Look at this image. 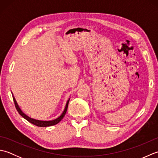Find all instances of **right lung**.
<instances>
[{
	"instance_id": "obj_1",
	"label": "right lung",
	"mask_w": 158,
	"mask_h": 158,
	"mask_svg": "<svg viewBox=\"0 0 158 158\" xmlns=\"http://www.w3.org/2000/svg\"><path fill=\"white\" fill-rule=\"evenodd\" d=\"M13 95V94H12ZM13 101H14V104H15V108L17 109V110H18V112L19 113V115L22 116L23 118L26 119V120L28 121V122H29L30 123H31L32 124H34V125L36 126H39V127H48V126H53V125H56V124H57L58 123H59L60 121H61L62 119V118L64 117L65 114L66 113V110H67V109H68V105H69V100L68 101H67L66 102V106H65V109H64V110L62 114L61 115H60L58 118H57L54 120H52V121H40V120H36V119H32V118H31V117H29L28 116H27L26 115H25L24 113H23L21 109H20V108L19 107L18 103H17L16 100L14 98V96H13Z\"/></svg>"
}]
</instances>
